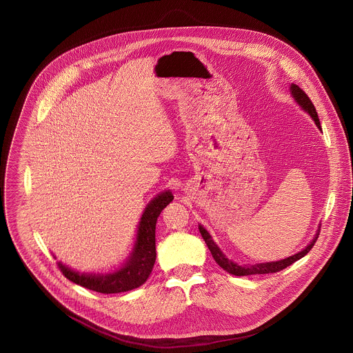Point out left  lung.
<instances>
[{"instance_id":"1","label":"left lung","mask_w":353,"mask_h":353,"mask_svg":"<svg viewBox=\"0 0 353 353\" xmlns=\"http://www.w3.org/2000/svg\"><path fill=\"white\" fill-rule=\"evenodd\" d=\"M290 94L291 97L294 99V101L301 107L302 111H305L314 123L315 125L321 130V123H319V119H318V114L314 108L313 103L310 101V99L307 97V94L295 83H291L290 85ZM199 232L203 236V239L205 241L214 260L216 261V264L223 268L226 272H229L230 274H234V276H249V274H274V272H279L287 267H290L291 264H294L295 261L301 260L302 257H305L314 246L316 238H318V232H319V228L316 230V233L314 234L313 239L310 241V243L303 248L301 252L290 256V257H285V259H281V260H277V261H268V263H257V264H236L233 260H229L226 257V254L221 250V248L214 242L211 234L205 230V228H203L200 223H199Z\"/></svg>"}]
</instances>
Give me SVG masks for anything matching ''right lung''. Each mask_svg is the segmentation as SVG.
I'll use <instances>...</instances> for the list:
<instances>
[{"label":"right lung","instance_id":"right-lung-1","mask_svg":"<svg viewBox=\"0 0 353 353\" xmlns=\"http://www.w3.org/2000/svg\"><path fill=\"white\" fill-rule=\"evenodd\" d=\"M172 200L173 194L170 190H165L148 203L138 223L132 250L115 271L79 272L58 261L59 270L70 281L101 294H118L141 287L149 279L156 263L157 218Z\"/></svg>","mask_w":353,"mask_h":353}]
</instances>
